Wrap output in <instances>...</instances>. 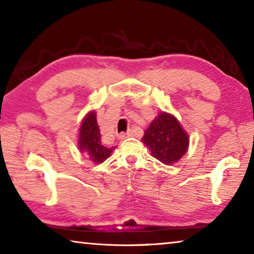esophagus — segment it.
<instances>
[{
  "instance_id": "34e87169",
  "label": "esophagus",
  "mask_w": 254,
  "mask_h": 254,
  "mask_svg": "<svg viewBox=\"0 0 254 254\" xmlns=\"http://www.w3.org/2000/svg\"><path fill=\"white\" fill-rule=\"evenodd\" d=\"M132 135V132L131 131H127V132H123V133H121V134H119V139H121V140H124V139H127V137H128V136H131Z\"/></svg>"
}]
</instances>
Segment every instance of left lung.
<instances>
[{"label":"left lung","mask_w":254,"mask_h":254,"mask_svg":"<svg viewBox=\"0 0 254 254\" xmlns=\"http://www.w3.org/2000/svg\"><path fill=\"white\" fill-rule=\"evenodd\" d=\"M143 143L152 156L165 165H173L182 158L188 148V135L173 115L161 113L144 131Z\"/></svg>","instance_id":"obj_1"}]
</instances>
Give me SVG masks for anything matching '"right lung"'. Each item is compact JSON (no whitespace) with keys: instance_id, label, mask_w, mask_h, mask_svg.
<instances>
[{"instance_id":"add662e5","label":"right lung","mask_w":254,"mask_h":254,"mask_svg":"<svg viewBox=\"0 0 254 254\" xmlns=\"http://www.w3.org/2000/svg\"><path fill=\"white\" fill-rule=\"evenodd\" d=\"M78 148L81 152L87 154L94 163L105 161L113 151L114 148H106L101 142V133L95 112H91L81 123Z\"/></svg>"}]
</instances>
